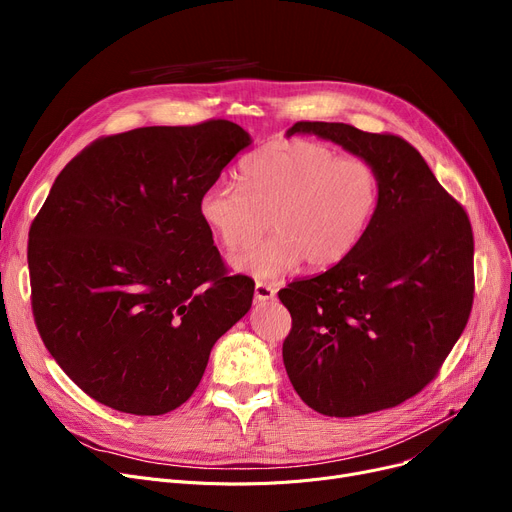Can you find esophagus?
Returning a JSON list of instances; mask_svg holds the SVG:
<instances>
[{
  "label": "esophagus",
  "instance_id": "esophagus-1",
  "mask_svg": "<svg viewBox=\"0 0 512 512\" xmlns=\"http://www.w3.org/2000/svg\"><path fill=\"white\" fill-rule=\"evenodd\" d=\"M276 299V288L272 284H255V301H274Z\"/></svg>",
  "mask_w": 512,
  "mask_h": 512
}]
</instances>
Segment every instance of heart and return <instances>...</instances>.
Masks as SVG:
<instances>
[{"label": "heart", "mask_w": 512, "mask_h": 512, "mask_svg": "<svg viewBox=\"0 0 512 512\" xmlns=\"http://www.w3.org/2000/svg\"><path fill=\"white\" fill-rule=\"evenodd\" d=\"M380 201V178L359 157L315 141H276L249 155L240 184L215 180L199 197V215L226 249L257 240L267 218L274 234L230 257L232 270L276 280L309 267H330L351 253Z\"/></svg>", "instance_id": "1"}]
</instances>
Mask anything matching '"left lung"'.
<instances>
[{"instance_id": "obj_1", "label": "left lung", "mask_w": 512, "mask_h": 512, "mask_svg": "<svg viewBox=\"0 0 512 512\" xmlns=\"http://www.w3.org/2000/svg\"><path fill=\"white\" fill-rule=\"evenodd\" d=\"M357 155L380 201L357 247L324 274L278 292L292 315L282 346L292 388L328 417L390 409L434 380L473 305V232L421 153L394 134L297 122Z\"/></svg>"}]
</instances>
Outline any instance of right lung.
<instances>
[{
  "label": "right lung",
  "instance_id": "obj_1",
  "mask_svg": "<svg viewBox=\"0 0 512 512\" xmlns=\"http://www.w3.org/2000/svg\"><path fill=\"white\" fill-rule=\"evenodd\" d=\"M253 143L228 120L95 141L53 182L29 232L33 315L51 357L105 407L164 415L253 303L199 215L205 186Z\"/></svg>",
  "mask_w": 512,
  "mask_h": 512
}]
</instances>
